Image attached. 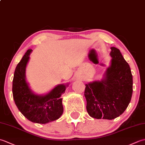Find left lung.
<instances>
[{"label": "left lung", "mask_w": 145, "mask_h": 145, "mask_svg": "<svg viewBox=\"0 0 145 145\" xmlns=\"http://www.w3.org/2000/svg\"><path fill=\"white\" fill-rule=\"evenodd\" d=\"M110 54L112 58L103 78L85 85L87 112L97 119L113 120L121 115L133 93V76L128 63L116 47H111Z\"/></svg>", "instance_id": "obj_1"}]
</instances>
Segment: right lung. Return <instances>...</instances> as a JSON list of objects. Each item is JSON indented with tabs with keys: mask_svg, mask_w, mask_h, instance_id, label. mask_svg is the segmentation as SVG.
Segmentation results:
<instances>
[{
	"mask_svg": "<svg viewBox=\"0 0 145 145\" xmlns=\"http://www.w3.org/2000/svg\"><path fill=\"white\" fill-rule=\"evenodd\" d=\"M32 51V49L27 51L15 68L12 93L18 110L26 118L33 123L45 124L58 119L62 115L63 107L61 96L69 84L58 85L44 95L33 93L25 78L26 67Z\"/></svg>",
	"mask_w": 145,
	"mask_h": 145,
	"instance_id": "add662e5",
	"label": "right lung"
}]
</instances>
